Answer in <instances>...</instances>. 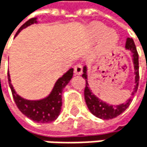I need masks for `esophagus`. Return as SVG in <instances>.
<instances>
[{
  "mask_svg": "<svg viewBox=\"0 0 147 147\" xmlns=\"http://www.w3.org/2000/svg\"><path fill=\"white\" fill-rule=\"evenodd\" d=\"M74 74H75L76 75H80V74H82V65H80V64L76 65L75 67H74Z\"/></svg>",
  "mask_w": 147,
  "mask_h": 147,
  "instance_id": "esophagus-1",
  "label": "esophagus"
}]
</instances>
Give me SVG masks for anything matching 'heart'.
<instances>
[{"label": "heart", "instance_id": "b5f03b06", "mask_svg": "<svg viewBox=\"0 0 147 147\" xmlns=\"http://www.w3.org/2000/svg\"><path fill=\"white\" fill-rule=\"evenodd\" d=\"M88 36L93 41H99V49L101 51L115 46L118 41V35L113 30H107V27L99 23L92 24L88 27Z\"/></svg>", "mask_w": 147, "mask_h": 147}]
</instances>
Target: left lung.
Masks as SVG:
<instances>
[{
  "mask_svg": "<svg viewBox=\"0 0 147 147\" xmlns=\"http://www.w3.org/2000/svg\"><path fill=\"white\" fill-rule=\"evenodd\" d=\"M125 49L129 50L132 53V62H133V67H134V74H135V86L133 88V91L131 93V95L136 94L138 87V80H139V74H138V54L137 52V49L134 44V41L131 38H127L126 43H125ZM83 79L86 80V87L84 90V96L86 104L89 109V111L98 118L101 119H112L120 114H122L125 109L129 107L131 102V98H129L126 102L120 103L118 105H112L109 104L100 98H98L95 95L92 90L89 88L88 80V67L85 65L83 67Z\"/></svg>",
  "mask_w": 147,
  "mask_h": 147,
  "instance_id": "left-lung-1",
  "label": "left lung"
}]
</instances>
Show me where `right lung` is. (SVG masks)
Segmentation results:
<instances>
[{"label": "right lung", "mask_w": 147, "mask_h": 147, "mask_svg": "<svg viewBox=\"0 0 147 147\" xmlns=\"http://www.w3.org/2000/svg\"><path fill=\"white\" fill-rule=\"evenodd\" d=\"M38 23V20L36 17L28 20L24 24L20 27L16 36H17L21 30H23L28 26ZM73 74L74 69L70 68L67 73H65L57 80L52 91L47 96L39 100H28L19 95L11 83L9 72H8V80L15 102L17 108L20 109V111L36 123H45L53 122L59 116L62 106V91L64 88L69 83L73 78Z\"/></svg>", "instance_id": "1"}]
</instances>
